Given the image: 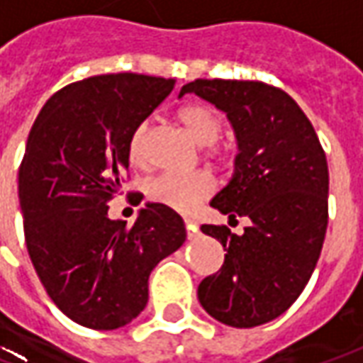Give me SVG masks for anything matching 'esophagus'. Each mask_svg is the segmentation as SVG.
I'll list each match as a JSON object with an SVG mask.
<instances>
[{
    "label": "esophagus",
    "mask_w": 363,
    "mask_h": 363,
    "mask_svg": "<svg viewBox=\"0 0 363 363\" xmlns=\"http://www.w3.org/2000/svg\"><path fill=\"white\" fill-rule=\"evenodd\" d=\"M184 227H186V233H189V237H194V235L199 233V225H196L193 219H184Z\"/></svg>",
    "instance_id": "1"
}]
</instances>
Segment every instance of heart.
<instances>
[{
	"instance_id": "heart-1",
	"label": "heart",
	"mask_w": 363,
	"mask_h": 363,
	"mask_svg": "<svg viewBox=\"0 0 363 363\" xmlns=\"http://www.w3.org/2000/svg\"><path fill=\"white\" fill-rule=\"evenodd\" d=\"M177 120L184 132L193 138L199 146H211L220 138L223 120L205 104H186L179 108ZM148 124H140L128 143V158L134 167H146L148 162ZM208 155H219L215 148H211ZM215 191V181L206 172L194 174H160L148 184L146 194L152 203L172 208L177 213H193L196 206Z\"/></svg>"
}]
</instances>
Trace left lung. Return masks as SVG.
Segmentation results:
<instances>
[{"mask_svg":"<svg viewBox=\"0 0 363 363\" xmlns=\"http://www.w3.org/2000/svg\"><path fill=\"white\" fill-rule=\"evenodd\" d=\"M184 94L223 110L237 138L235 172L211 206L251 220L243 235L225 225L201 227L227 255L201 281L199 301L225 325H263L291 307L318 265L328 229L325 152L303 110L275 86L194 80L182 86Z\"/></svg>","mask_w":363,"mask_h":363,"instance_id":"left-lung-1","label":"left lung"}]
</instances>
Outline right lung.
Segmentation results:
<instances>
[{"instance_id": "add662e5", "label": "right lung", "mask_w": 363, "mask_h": 363, "mask_svg": "<svg viewBox=\"0 0 363 363\" xmlns=\"http://www.w3.org/2000/svg\"><path fill=\"white\" fill-rule=\"evenodd\" d=\"M172 88L143 74L74 82L45 102L28 136L18 181L28 253L52 301L84 328L138 318L150 271L186 239L181 215L157 203L132 227L108 217L132 134Z\"/></svg>"}]
</instances>
